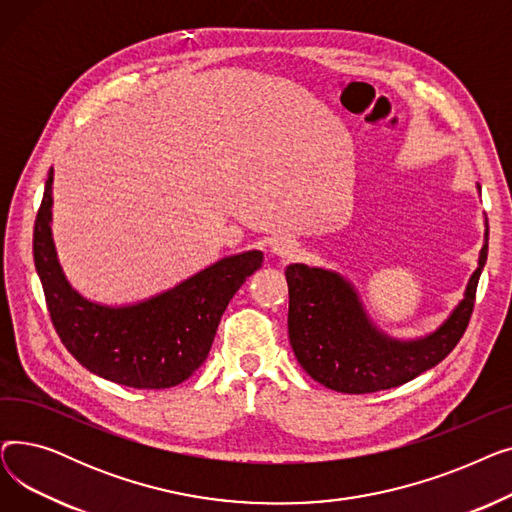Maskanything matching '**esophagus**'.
<instances>
[{
    "mask_svg": "<svg viewBox=\"0 0 512 512\" xmlns=\"http://www.w3.org/2000/svg\"><path fill=\"white\" fill-rule=\"evenodd\" d=\"M274 253L276 255H280L282 259H292L294 255L299 253V245L294 240H290V238H278V240H274Z\"/></svg>",
    "mask_w": 512,
    "mask_h": 512,
    "instance_id": "34e87169",
    "label": "esophagus"
}]
</instances>
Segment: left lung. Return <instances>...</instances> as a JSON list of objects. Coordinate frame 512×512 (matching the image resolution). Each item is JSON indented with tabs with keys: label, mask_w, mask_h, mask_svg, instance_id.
<instances>
[{
	"label": "left lung",
	"mask_w": 512,
	"mask_h": 512,
	"mask_svg": "<svg viewBox=\"0 0 512 512\" xmlns=\"http://www.w3.org/2000/svg\"><path fill=\"white\" fill-rule=\"evenodd\" d=\"M486 259L488 230L465 299L434 334L409 342L392 340L375 328L355 288L340 274L303 263L288 265V338L294 357L315 382L344 394L411 382L438 365L463 338Z\"/></svg>",
	"instance_id": "8db88e82"
}]
</instances>
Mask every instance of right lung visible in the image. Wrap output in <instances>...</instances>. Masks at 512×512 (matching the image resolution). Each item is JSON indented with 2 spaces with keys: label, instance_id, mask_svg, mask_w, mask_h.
Returning <instances> with one entry per match:
<instances>
[{
  "label": "right lung",
  "instance_id": "add662e5",
  "mask_svg": "<svg viewBox=\"0 0 512 512\" xmlns=\"http://www.w3.org/2000/svg\"><path fill=\"white\" fill-rule=\"evenodd\" d=\"M51 182L37 211L33 257L45 303L68 353L103 380L139 390L182 384L209 355L220 319L263 263L261 251L224 257L203 272L137 305L91 303L68 284L51 238Z\"/></svg>",
  "mask_w": 512,
  "mask_h": 512
}]
</instances>
